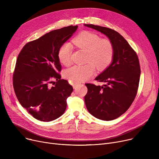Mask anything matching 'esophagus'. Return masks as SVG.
<instances>
[{"label":"esophagus","instance_id":"obj_1","mask_svg":"<svg viewBox=\"0 0 159 159\" xmlns=\"http://www.w3.org/2000/svg\"><path fill=\"white\" fill-rule=\"evenodd\" d=\"M79 84H80V82H73V88H76Z\"/></svg>","mask_w":159,"mask_h":159}]
</instances>
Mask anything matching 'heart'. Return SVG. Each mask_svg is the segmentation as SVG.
Segmentation results:
<instances>
[{
	"label": "heart",
	"mask_w": 159,
	"mask_h": 159,
	"mask_svg": "<svg viewBox=\"0 0 159 159\" xmlns=\"http://www.w3.org/2000/svg\"><path fill=\"white\" fill-rule=\"evenodd\" d=\"M73 43L77 48L87 52L86 65H75L67 69L65 77L73 82H82L89 79L96 72V66L99 70H104L109 66L113 58L114 48L109 39H101L95 33L84 31L73 39ZM73 51L70 43L62 44L58 51L60 62L68 65L71 61Z\"/></svg>",
	"instance_id": "obj_1"
}]
</instances>
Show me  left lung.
<instances>
[{"instance_id":"obj_1","label":"left lung","mask_w":159,"mask_h":159,"mask_svg":"<svg viewBox=\"0 0 159 159\" xmlns=\"http://www.w3.org/2000/svg\"><path fill=\"white\" fill-rule=\"evenodd\" d=\"M84 26L104 34L111 42L114 55L111 63L95 78L103 86L86 84L84 101L88 111L97 119L111 120L126 112L136 97L140 75L136 52L120 33L93 24Z\"/></svg>"}]
</instances>
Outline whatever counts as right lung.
Masks as SVG:
<instances>
[{
    "label": "right lung",
    "instance_id": "right-lung-1",
    "mask_svg": "<svg viewBox=\"0 0 159 159\" xmlns=\"http://www.w3.org/2000/svg\"><path fill=\"white\" fill-rule=\"evenodd\" d=\"M77 28L70 26L47 33L27 43L17 57L13 77L15 93L22 106L37 120L52 121L66 110L73 87L61 79L58 51Z\"/></svg>",
    "mask_w": 159,
    "mask_h": 159
}]
</instances>
